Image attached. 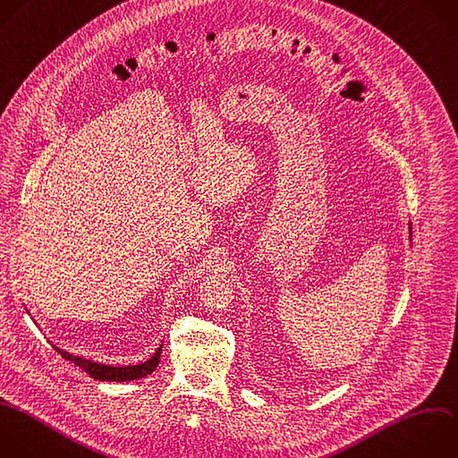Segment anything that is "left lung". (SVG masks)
I'll use <instances>...</instances> for the list:
<instances>
[{"instance_id":"8db88e82","label":"left lung","mask_w":458,"mask_h":458,"mask_svg":"<svg viewBox=\"0 0 458 458\" xmlns=\"http://www.w3.org/2000/svg\"><path fill=\"white\" fill-rule=\"evenodd\" d=\"M410 229H411V227H410ZM410 233H411V231H410Z\"/></svg>"}]
</instances>
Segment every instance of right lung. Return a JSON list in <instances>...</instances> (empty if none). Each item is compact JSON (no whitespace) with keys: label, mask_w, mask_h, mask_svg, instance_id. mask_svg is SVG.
<instances>
[{"label":"right lung","mask_w":458,"mask_h":458,"mask_svg":"<svg viewBox=\"0 0 458 458\" xmlns=\"http://www.w3.org/2000/svg\"><path fill=\"white\" fill-rule=\"evenodd\" d=\"M163 347V345H161ZM161 347L154 352V356L140 365H131V367H111V365H100L95 361H89L86 358L81 356H73L59 347L57 352H61V356L64 360H70L72 363H75L77 367H81L82 370H86L91 377L100 379V381H132V379H140L145 377L147 374H152L159 363V356H161Z\"/></svg>","instance_id":"add662e5"}]
</instances>
